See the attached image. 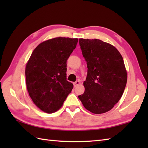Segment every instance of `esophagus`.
I'll list each match as a JSON object with an SVG mask.
<instances>
[{
	"label": "esophagus",
	"instance_id": "obj_1",
	"mask_svg": "<svg viewBox=\"0 0 148 148\" xmlns=\"http://www.w3.org/2000/svg\"><path fill=\"white\" fill-rule=\"evenodd\" d=\"M73 84H74V87H76L77 86H78L80 84V81H76V82L73 83Z\"/></svg>",
	"mask_w": 148,
	"mask_h": 148
}]
</instances>
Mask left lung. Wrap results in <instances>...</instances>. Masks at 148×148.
I'll return each mask as SVG.
<instances>
[{
  "label": "left lung",
  "instance_id": "left-lung-1",
  "mask_svg": "<svg viewBox=\"0 0 148 148\" xmlns=\"http://www.w3.org/2000/svg\"><path fill=\"white\" fill-rule=\"evenodd\" d=\"M79 42L88 71L85 90L78 98L91 112H108L121 99L126 86L123 59L114 46L101 40L79 39Z\"/></svg>",
  "mask_w": 148,
  "mask_h": 148
}]
</instances>
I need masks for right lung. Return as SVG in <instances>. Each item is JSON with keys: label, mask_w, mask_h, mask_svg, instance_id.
Returning <instances> with one entry per match:
<instances>
[{"label": "right lung", "mask_w": 148, "mask_h": 148, "mask_svg": "<svg viewBox=\"0 0 148 148\" xmlns=\"http://www.w3.org/2000/svg\"><path fill=\"white\" fill-rule=\"evenodd\" d=\"M78 39L56 37L39 44L25 68L26 84L30 98L46 113L61 108L73 84L67 80V60Z\"/></svg>", "instance_id": "obj_1"}]
</instances>
